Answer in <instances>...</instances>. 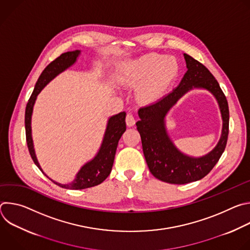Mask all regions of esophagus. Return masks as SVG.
Returning <instances> with one entry per match:
<instances>
[{
	"label": "esophagus",
	"instance_id": "obj_1",
	"mask_svg": "<svg viewBox=\"0 0 250 250\" xmlns=\"http://www.w3.org/2000/svg\"><path fill=\"white\" fill-rule=\"evenodd\" d=\"M125 123H126V125L127 126H133L134 125H135V119H134V117H133V115L132 114H127L126 115V118H125Z\"/></svg>",
	"mask_w": 250,
	"mask_h": 250
}]
</instances>
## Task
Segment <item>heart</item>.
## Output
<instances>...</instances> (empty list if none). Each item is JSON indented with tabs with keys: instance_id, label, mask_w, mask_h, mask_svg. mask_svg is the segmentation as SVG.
Returning <instances> with one entry per match:
<instances>
[{
	"instance_id": "obj_1",
	"label": "heart",
	"mask_w": 250,
	"mask_h": 250,
	"mask_svg": "<svg viewBox=\"0 0 250 250\" xmlns=\"http://www.w3.org/2000/svg\"><path fill=\"white\" fill-rule=\"evenodd\" d=\"M176 58L148 53L130 62L124 73L125 84L137 87V100L144 104L157 102L179 74Z\"/></svg>"
}]
</instances>
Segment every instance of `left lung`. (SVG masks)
<instances>
[{"label": "left lung", "instance_id": "1", "mask_svg": "<svg viewBox=\"0 0 250 250\" xmlns=\"http://www.w3.org/2000/svg\"><path fill=\"white\" fill-rule=\"evenodd\" d=\"M184 58L188 70L180 84L158 102L140 108V120L136 123L149 171L157 179L178 185L201 180L217 164L227 146L229 123L228 101L218 81L192 56L184 53ZM193 88H204L213 94L219 104L223 120L218 145L201 158L189 157L178 150L170 140L165 124V118L171 106Z\"/></svg>", "mask_w": 250, "mask_h": 250}]
</instances>
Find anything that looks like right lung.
<instances>
[{
	"instance_id": "add662e5",
	"label": "right lung",
	"mask_w": 250,
	"mask_h": 250,
	"mask_svg": "<svg viewBox=\"0 0 250 250\" xmlns=\"http://www.w3.org/2000/svg\"><path fill=\"white\" fill-rule=\"evenodd\" d=\"M80 53V50L68 51L66 53H62L59 57H57L50 64H48L46 68L42 71V73L41 74L37 84H35L33 92L26 104L24 115L26 144L33 162L41 169L42 173L44 172L38 161L37 155H35L31 136V116L33 111V105L35 100L38 98V95L42 92V90L57 75H59L63 71L72 66L77 61V58L79 57ZM125 115V112H122L109 119L108 124H106L102 145L98 153L92 160L88 161L81 167V169L76 174L75 179L72 182L68 184H61L50 179L46 174L44 175L48 177L54 184L70 190H82L101 184L103 181L105 180V178L110 175L112 171L119 140L126 128Z\"/></svg>"
}]
</instances>
